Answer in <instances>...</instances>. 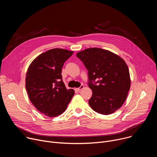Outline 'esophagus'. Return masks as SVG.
<instances>
[{"label": "esophagus", "instance_id": "1", "mask_svg": "<svg viewBox=\"0 0 157 157\" xmlns=\"http://www.w3.org/2000/svg\"><path fill=\"white\" fill-rule=\"evenodd\" d=\"M84 85H81L79 87H78V88H75V91H77V92H79V91H80L82 89H83L84 88Z\"/></svg>", "mask_w": 157, "mask_h": 157}]
</instances>
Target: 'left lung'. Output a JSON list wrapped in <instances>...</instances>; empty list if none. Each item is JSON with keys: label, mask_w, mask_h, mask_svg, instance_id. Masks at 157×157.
Segmentation results:
<instances>
[{"label": "left lung", "mask_w": 157, "mask_h": 157, "mask_svg": "<svg viewBox=\"0 0 157 157\" xmlns=\"http://www.w3.org/2000/svg\"><path fill=\"white\" fill-rule=\"evenodd\" d=\"M88 70V86L93 91L89 104L98 113L109 115L124 103L130 87L128 66L119 55L99 48L76 54ZM95 84L92 83V81Z\"/></svg>", "instance_id": "8db88e82"}]
</instances>
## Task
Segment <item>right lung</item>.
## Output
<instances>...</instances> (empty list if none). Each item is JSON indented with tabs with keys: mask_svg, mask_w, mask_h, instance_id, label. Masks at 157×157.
<instances>
[{
	"mask_svg": "<svg viewBox=\"0 0 157 157\" xmlns=\"http://www.w3.org/2000/svg\"><path fill=\"white\" fill-rule=\"evenodd\" d=\"M73 51L53 48L42 53L29 65L25 87L31 102L44 116L57 117L66 110L75 94L62 80L61 69Z\"/></svg>",
	"mask_w": 157,
	"mask_h": 157,
	"instance_id": "add662e5",
	"label": "right lung"
}]
</instances>
